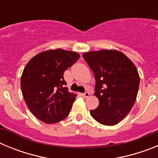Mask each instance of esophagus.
Here are the masks:
<instances>
[{
    "instance_id": "34e87169",
    "label": "esophagus",
    "mask_w": 158,
    "mask_h": 158,
    "mask_svg": "<svg viewBox=\"0 0 158 158\" xmlns=\"http://www.w3.org/2000/svg\"><path fill=\"white\" fill-rule=\"evenodd\" d=\"M89 96H90V93H89V92H85V93L83 94V96L85 97V98H88Z\"/></svg>"
}]
</instances>
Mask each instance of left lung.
<instances>
[{
  "label": "left lung",
  "instance_id": "left-lung-1",
  "mask_svg": "<svg viewBox=\"0 0 158 158\" xmlns=\"http://www.w3.org/2000/svg\"><path fill=\"white\" fill-rule=\"evenodd\" d=\"M83 58L94 73V95L99 100V106L90 110V114L103 125H116L128 115L136 100L140 82L136 66L116 50L86 52Z\"/></svg>",
  "mask_w": 158,
  "mask_h": 158
}]
</instances>
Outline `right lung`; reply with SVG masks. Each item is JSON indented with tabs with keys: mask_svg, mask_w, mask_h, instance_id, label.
<instances>
[{
	"mask_svg": "<svg viewBox=\"0 0 158 158\" xmlns=\"http://www.w3.org/2000/svg\"><path fill=\"white\" fill-rule=\"evenodd\" d=\"M80 58L62 49L38 54L27 62L20 80L25 103L36 118L46 123L63 120L70 112L77 95L68 91L64 72Z\"/></svg>",
	"mask_w": 158,
	"mask_h": 158,
	"instance_id": "add662e5",
	"label": "right lung"
}]
</instances>
